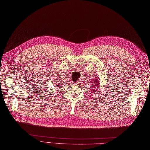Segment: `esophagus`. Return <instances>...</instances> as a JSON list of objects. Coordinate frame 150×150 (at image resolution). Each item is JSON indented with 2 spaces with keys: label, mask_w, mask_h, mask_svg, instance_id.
I'll list each match as a JSON object with an SVG mask.
<instances>
[{
  "label": "esophagus",
  "mask_w": 150,
  "mask_h": 150,
  "mask_svg": "<svg viewBox=\"0 0 150 150\" xmlns=\"http://www.w3.org/2000/svg\"><path fill=\"white\" fill-rule=\"evenodd\" d=\"M80 82H81V81L80 80H78L77 82H75V84H80Z\"/></svg>",
  "instance_id": "34e87169"
}]
</instances>
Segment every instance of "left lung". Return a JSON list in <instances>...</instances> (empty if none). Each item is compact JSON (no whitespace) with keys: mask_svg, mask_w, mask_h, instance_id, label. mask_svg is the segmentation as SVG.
Wrapping results in <instances>:
<instances>
[{"mask_svg":"<svg viewBox=\"0 0 150 150\" xmlns=\"http://www.w3.org/2000/svg\"><path fill=\"white\" fill-rule=\"evenodd\" d=\"M100 79H98V77L96 79H95L93 80L91 84V88L93 91H97V89L100 87Z\"/></svg>","mask_w":150,"mask_h":150,"instance_id":"1","label":"left lung"}]
</instances>
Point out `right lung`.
<instances>
[{"label":"right lung","instance_id":"right-lung-1","mask_svg":"<svg viewBox=\"0 0 150 150\" xmlns=\"http://www.w3.org/2000/svg\"><path fill=\"white\" fill-rule=\"evenodd\" d=\"M59 84H56V86H55V87H57V86H58Z\"/></svg>","mask_w":150,"mask_h":150}]
</instances>
